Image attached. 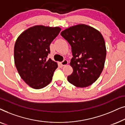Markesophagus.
<instances>
[{
    "label": "esophagus",
    "instance_id": "1",
    "mask_svg": "<svg viewBox=\"0 0 125 125\" xmlns=\"http://www.w3.org/2000/svg\"><path fill=\"white\" fill-rule=\"evenodd\" d=\"M60 64H61V66H65L68 64V61L66 60H63L62 61V62H61L60 63Z\"/></svg>",
    "mask_w": 125,
    "mask_h": 125
}]
</instances>
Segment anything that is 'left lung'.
<instances>
[{"label": "left lung", "mask_w": 125, "mask_h": 125, "mask_svg": "<svg viewBox=\"0 0 125 125\" xmlns=\"http://www.w3.org/2000/svg\"><path fill=\"white\" fill-rule=\"evenodd\" d=\"M61 35L71 45L73 55L70 65L73 71L68 81L79 88L92 85L103 71L106 56L101 33L89 25L78 24L63 31Z\"/></svg>", "instance_id": "left-lung-1"}]
</instances>
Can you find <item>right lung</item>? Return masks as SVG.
Instances as JSON below:
<instances>
[{"label":"right lung","mask_w":125,"mask_h":125,"mask_svg":"<svg viewBox=\"0 0 125 125\" xmlns=\"http://www.w3.org/2000/svg\"><path fill=\"white\" fill-rule=\"evenodd\" d=\"M61 29L35 25L18 37L14 47L15 64L19 74L31 88L39 89L51 83L57 62L51 59L49 46Z\"/></svg>","instance_id":"add662e5"}]
</instances>
